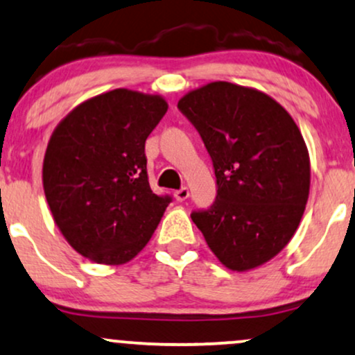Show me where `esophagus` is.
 <instances>
[{
  "mask_svg": "<svg viewBox=\"0 0 355 355\" xmlns=\"http://www.w3.org/2000/svg\"><path fill=\"white\" fill-rule=\"evenodd\" d=\"M173 196H175V200H177V202H185V200L190 196V190L187 189V187H182L180 190L175 191Z\"/></svg>",
  "mask_w": 355,
  "mask_h": 355,
  "instance_id": "obj_1",
  "label": "esophagus"
}]
</instances>
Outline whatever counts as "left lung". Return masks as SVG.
<instances>
[{"label":"left lung","instance_id":"left-lung-1","mask_svg":"<svg viewBox=\"0 0 355 355\" xmlns=\"http://www.w3.org/2000/svg\"><path fill=\"white\" fill-rule=\"evenodd\" d=\"M202 137L216 200L191 211L216 258L233 271L270 261L293 238L309 196L311 165L296 122L256 89L211 83L178 101Z\"/></svg>","mask_w":355,"mask_h":355}]
</instances>
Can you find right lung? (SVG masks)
<instances>
[{"label":"right lung","instance_id":"right-lung-1","mask_svg":"<svg viewBox=\"0 0 355 355\" xmlns=\"http://www.w3.org/2000/svg\"><path fill=\"white\" fill-rule=\"evenodd\" d=\"M166 109L160 96L115 89L78 105L51 135L46 200L64 238L94 263L130 261L172 202L152 191L145 157Z\"/></svg>","mask_w":355,"mask_h":355}]
</instances>
